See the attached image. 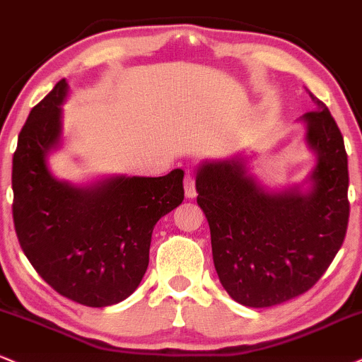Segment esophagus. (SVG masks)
Here are the masks:
<instances>
[{"label":"esophagus","instance_id":"1","mask_svg":"<svg viewBox=\"0 0 362 362\" xmlns=\"http://www.w3.org/2000/svg\"><path fill=\"white\" fill-rule=\"evenodd\" d=\"M185 194H186V198L197 197V188H194V174L191 171L185 174Z\"/></svg>","mask_w":362,"mask_h":362}]
</instances>
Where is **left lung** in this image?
<instances>
[{"mask_svg": "<svg viewBox=\"0 0 362 362\" xmlns=\"http://www.w3.org/2000/svg\"><path fill=\"white\" fill-rule=\"evenodd\" d=\"M310 93V91H308ZM303 115L317 152L313 188L266 193L244 159L205 163L198 205L211 233L220 283L237 303L266 308L307 293L341 249L349 222V171L344 137L325 103Z\"/></svg>", "mask_w": 362, "mask_h": 362, "instance_id": "obj_1", "label": "left lung"}]
</instances>
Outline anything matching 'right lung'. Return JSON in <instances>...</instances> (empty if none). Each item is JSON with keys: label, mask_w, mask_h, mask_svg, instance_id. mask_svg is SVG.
Listing matches in <instances>:
<instances>
[{"label": "right lung", "mask_w": 362, "mask_h": 362, "mask_svg": "<svg viewBox=\"0 0 362 362\" xmlns=\"http://www.w3.org/2000/svg\"><path fill=\"white\" fill-rule=\"evenodd\" d=\"M61 79L30 112L13 154V222L21 250L59 295L108 307L137 290L154 225L185 198L181 169L113 177L91 188L54 180L45 157L61 137Z\"/></svg>", "instance_id": "right-lung-1"}]
</instances>
